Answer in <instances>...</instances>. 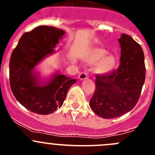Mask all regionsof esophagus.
<instances>
[{
    "instance_id": "34e87169",
    "label": "esophagus",
    "mask_w": 155,
    "mask_h": 155,
    "mask_svg": "<svg viewBox=\"0 0 155 155\" xmlns=\"http://www.w3.org/2000/svg\"><path fill=\"white\" fill-rule=\"evenodd\" d=\"M87 78V73L86 72H82V73H81L79 76V79H80V80H84V79H86Z\"/></svg>"
}]
</instances>
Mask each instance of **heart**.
<instances>
[{
    "label": "heart",
    "mask_w": 155,
    "mask_h": 155,
    "mask_svg": "<svg viewBox=\"0 0 155 155\" xmlns=\"http://www.w3.org/2000/svg\"><path fill=\"white\" fill-rule=\"evenodd\" d=\"M108 54L107 50L103 48H94L85 56V61L89 64H94L99 61L94 68V71L98 74H106L114 68L115 57Z\"/></svg>",
    "instance_id": "obj_1"
}]
</instances>
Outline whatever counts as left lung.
<instances>
[{"instance_id": "left-lung-1", "label": "left lung", "mask_w": 155, "mask_h": 155, "mask_svg": "<svg viewBox=\"0 0 155 155\" xmlns=\"http://www.w3.org/2000/svg\"><path fill=\"white\" fill-rule=\"evenodd\" d=\"M118 70L96 75V89L90 100L91 109L103 118H113L127 113L140 99L145 79L144 53L130 36L122 34Z\"/></svg>"}]
</instances>
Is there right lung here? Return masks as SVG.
<instances>
[{
    "mask_svg": "<svg viewBox=\"0 0 155 155\" xmlns=\"http://www.w3.org/2000/svg\"><path fill=\"white\" fill-rule=\"evenodd\" d=\"M65 31L50 26H39L21 36L12 51L10 61V84L15 99L28 110L48 115L60 109L76 79L55 72L41 79L34 68L55 51Z\"/></svg>",
    "mask_w": 155,
    "mask_h": 155,
    "instance_id": "add662e5",
    "label": "right lung"
}]
</instances>
